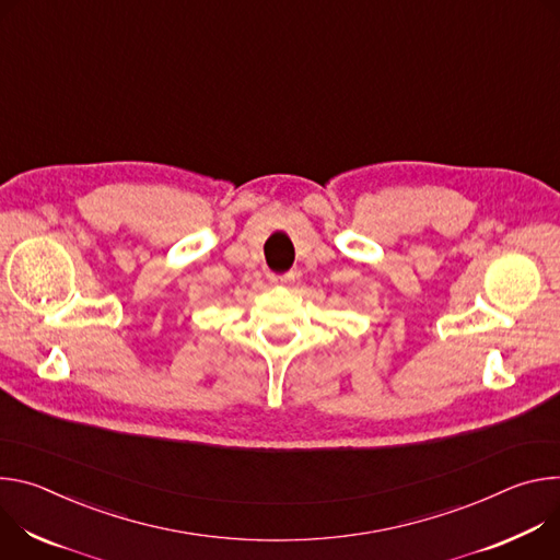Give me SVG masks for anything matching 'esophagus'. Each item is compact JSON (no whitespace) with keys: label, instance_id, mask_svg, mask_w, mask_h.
I'll return each mask as SVG.
<instances>
[{"label":"esophagus","instance_id":"34e87169","mask_svg":"<svg viewBox=\"0 0 560 560\" xmlns=\"http://www.w3.org/2000/svg\"><path fill=\"white\" fill-rule=\"evenodd\" d=\"M298 280V271H287L282 276H271V282H282V284H291Z\"/></svg>","mask_w":560,"mask_h":560}]
</instances>
